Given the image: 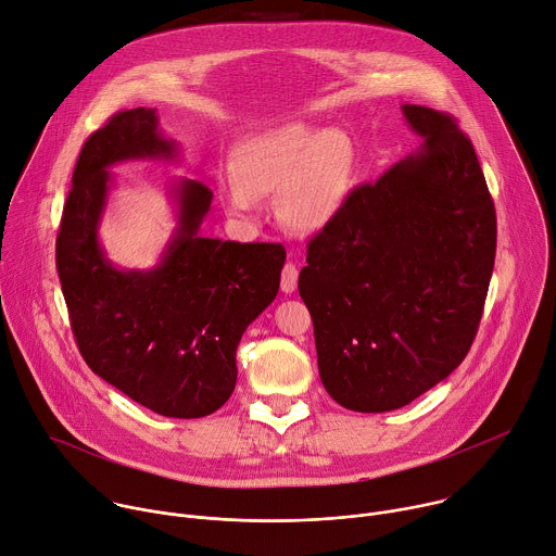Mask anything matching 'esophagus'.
Returning a JSON list of instances; mask_svg holds the SVG:
<instances>
[{"mask_svg": "<svg viewBox=\"0 0 556 556\" xmlns=\"http://www.w3.org/2000/svg\"><path fill=\"white\" fill-rule=\"evenodd\" d=\"M296 281H299V270L294 264H286L281 270V292L292 294L296 290Z\"/></svg>", "mask_w": 556, "mask_h": 556, "instance_id": "1", "label": "esophagus"}]
</instances>
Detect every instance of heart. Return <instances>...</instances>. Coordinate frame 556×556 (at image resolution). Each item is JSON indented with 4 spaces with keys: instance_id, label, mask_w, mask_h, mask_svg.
<instances>
[{
    "instance_id": "b5f03b06",
    "label": "heart",
    "mask_w": 556,
    "mask_h": 556,
    "mask_svg": "<svg viewBox=\"0 0 556 556\" xmlns=\"http://www.w3.org/2000/svg\"><path fill=\"white\" fill-rule=\"evenodd\" d=\"M230 174L222 185V202L232 217L255 219L262 198L277 195V215L290 230L319 232L350 200L352 138L339 127L283 123L237 142Z\"/></svg>"
}]
</instances>
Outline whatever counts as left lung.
<instances>
[{"instance_id":"1","label":"left lung","mask_w":556,"mask_h":556,"mask_svg":"<svg viewBox=\"0 0 556 556\" xmlns=\"http://www.w3.org/2000/svg\"><path fill=\"white\" fill-rule=\"evenodd\" d=\"M401 110L425 142L350 193L299 275L321 382L361 414L409 405L464 361L495 264V206L470 140L442 112Z\"/></svg>"}]
</instances>
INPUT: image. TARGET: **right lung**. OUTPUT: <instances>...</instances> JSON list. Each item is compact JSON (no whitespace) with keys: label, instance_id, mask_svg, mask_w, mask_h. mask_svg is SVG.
<instances>
[{"label":"right lung","instance_id":"right-lung-1","mask_svg":"<svg viewBox=\"0 0 556 556\" xmlns=\"http://www.w3.org/2000/svg\"><path fill=\"white\" fill-rule=\"evenodd\" d=\"M153 108L110 118L78 155L56 237V270L70 324L90 369L167 418H204L235 389V352L275 301L286 251L200 235L213 191L202 180L169 185L176 228L153 268H121L101 224L112 167L178 163L180 144L157 127Z\"/></svg>","mask_w":556,"mask_h":556}]
</instances>
